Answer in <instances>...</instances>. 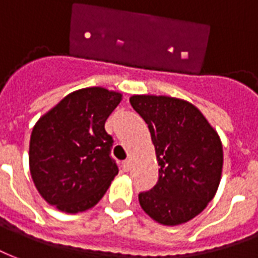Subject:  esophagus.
<instances>
[{"label": "esophagus", "mask_w": 258, "mask_h": 258, "mask_svg": "<svg viewBox=\"0 0 258 258\" xmlns=\"http://www.w3.org/2000/svg\"><path fill=\"white\" fill-rule=\"evenodd\" d=\"M122 166H123V170H125V172H129L132 168V162L129 161V159H126V161L123 162V165H122Z\"/></svg>", "instance_id": "esophagus-1"}]
</instances>
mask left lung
Returning a JSON list of instances; mask_svg holds the SVG:
<instances>
[{
    "label": "left lung",
    "mask_w": 258,
    "mask_h": 258,
    "mask_svg": "<svg viewBox=\"0 0 258 258\" xmlns=\"http://www.w3.org/2000/svg\"><path fill=\"white\" fill-rule=\"evenodd\" d=\"M129 101L148 125L161 166L154 188L139 194L140 206L159 224H184L217 192L223 170L221 140L188 101L154 95H135Z\"/></svg>",
    "instance_id": "left-lung-1"
}]
</instances>
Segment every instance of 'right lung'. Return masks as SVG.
I'll return each mask as SVG.
<instances>
[{
  "label": "right lung",
  "mask_w": 258,
  "mask_h": 258,
  "mask_svg": "<svg viewBox=\"0 0 258 258\" xmlns=\"http://www.w3.org/2000/svg\"><path fill=\"white\" fill-rule=\"evenodd\" d=\"M121 100V93L100 86L75 90L35 123L30 173L48 204L74 214L103 198L118 174L104 123Z\"/></svg>",
  "instance_id": "1"
}]
</instances>
